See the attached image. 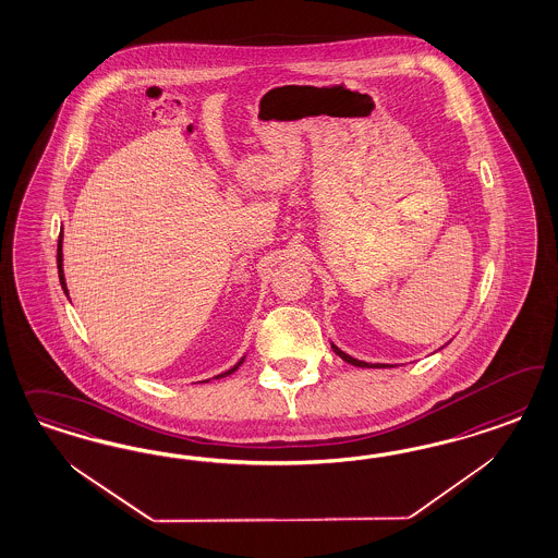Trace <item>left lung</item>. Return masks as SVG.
I'll list each match as a JSON object with an SVG mask.
<instances>
[{
  "label": "left lung",
  "mask_w": 558,
  "mask_h": 558,
  "mask_svg": "<svg viewBox=\"0 0 558 558\" xmlns=\"http://www.w3.org/2000/svg\"><path fill=\"white\" fill-rule=\"evenodd\" d=\"M331 348H333V352H336L343 362H348V364H352V366H357V368H387V364H368V362L355 360L352 355L341 352L336 343H331Z\"/></svg>",
  "instance_id": "8db88e82"
}]
</instances>
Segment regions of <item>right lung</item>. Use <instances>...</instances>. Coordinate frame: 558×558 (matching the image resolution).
Wrapping results in <instances>:
<instances>
[{"mask_svg": "<svg viewBox=\"0 0 558 558\" xmlns=\"http://www.w3.org/2000/svg\"><path fill=\"white\" fill-rule=\"evenodd\" d=\"M63 231H61V236H59V245H57V268H59V280H61V287L65 290V294H69L68 284H65V274H63ZM243 360L245 357H241L239 362H236L235 366L231 368V371L222 372L219 376H215V378H222V376H229V374H233V372L243 364ZM204 383H208V380H204Z\"/></svg>", "mask_w": 558, "mask_h": 558, "instance_id": "right-lung-1", "label": "right lung"}]
</instances>
